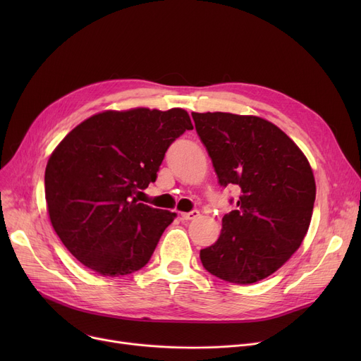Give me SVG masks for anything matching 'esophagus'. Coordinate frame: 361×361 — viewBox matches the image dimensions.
I'll return each instance as SVG.
<instances>
[{
  "label": "esophagus",
  "mask_w": 361,
  "mask_h": 361,
  "mask_svg": "<svg viewBox=\"0 0 361 361\" xmlns=\"http://www.w3.org/2000/svg\"><path fill=\"white\" fill-rule=\"evenodd\" d=\"M199 215H200V212H199V211H196V209H193V211H190V212H184V214H181V218H183V219H185V221H192V219H196Z\"/></svg>",
  "instance_id": "obj_1"
}]
</instances>
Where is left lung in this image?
<instances>
[{
	"instance_id": "obj_1",
	"label": "left lung",
	"mask_w": 361,
	"mask_h": 361,
	"mask_svg": "<svg viewBox=\"0 0 361 361\" xmlns=\"http://www.w3.org/2000/svg\"><path fill=\"white\" fill-rule=\"evenodd\" d=\"M192 117L219 184L241 188L237 209L222 218L219 238L200 250L202 264L226 282H257L278 271L305 238L316 197L313 171L298 146L267 120L228 112Z\"/></svg>"
}]
</instances>
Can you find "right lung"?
<instances>
[{"label": "right lung", "instance_id": "obj_1", "mask_svg": "<svg viewBox=\"0 0 361 361\" xmlns=\"http://www.w3.org/2000/svg\"><path fill=\"white\" fill-rule=\"evenodd\" d=\"M193 124L181 108L105 111L56 146L45 169V199L56 235L86 268L128 275L150 260L176 214L139 203L165 152Z\"/></svg>", "mask_w": 361, "mask_h": 361}]
</instances>
